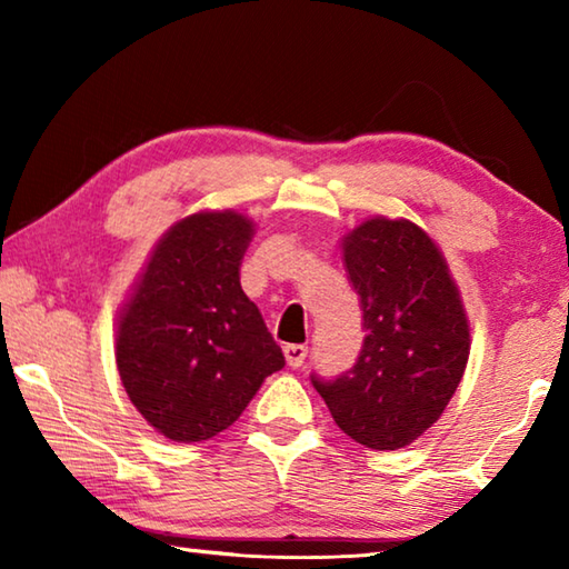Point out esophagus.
Masks as SVG:
<instances>
[{
  "instance_id": "34e87169",
  "label": "esophagus",
  "mask_w": 569,
  "mask_h": 569,
  "mask_svg": "<svg viewBox=\"0 0 569 569\" xmlns=\"http://www.w3.org/2000/svg\"><path fill=\"white\" fill-rule=\"evenodd\" d=\"M283 353H286V361L291 369H301V366L306 363L308 349L301 343H288V346H283Z\"/></svg>"
}]
</instances>
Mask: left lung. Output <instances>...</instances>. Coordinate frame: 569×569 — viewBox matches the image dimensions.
<instances>
[{"mask_svg": "<svg viewBox=\"0 0 569 569\" xmlns=\"http://www.w3.org/2000/svg\"><path fill=\"white\" fill-rule=\"evenodd\" d=\"M363 311V346L336 379L311 383L346 437L387 451L421 437L457 391L469 359L465 306L445 256L409 220L371 218L343 240Z\"/></svg>", "mask_w": 569, "mask_h": 569, "instance_id": "obj_1", "label": "left lung"}]
</instances>
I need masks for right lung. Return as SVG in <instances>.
Here are the masks:
<instances>
[{
    "label": "right lung",
    "instance_id": "1",
    "mask_svg": "<svg viewBox=\"0 0 569 569\" xmlns=\"http://www.w3.org/2000/svg\"><path fill=\"white\" fill-rule=\"evenodd\" d=\"M253 223L196 213L152 250L118 326V371L150 427L172 441L228 429L266 377L286 366L258 306L240 288Z\"/></svg>",
    "mask_w": 569,
    "mask_h": 569
}]
</instances>
